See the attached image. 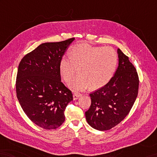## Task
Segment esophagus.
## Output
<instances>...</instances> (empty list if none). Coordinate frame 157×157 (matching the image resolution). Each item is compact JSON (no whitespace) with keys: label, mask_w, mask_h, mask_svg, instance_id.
Wrapping results in <instances>:
<instances>
[{"label":"esophagus","mask_w":157,"mask_h":157,"mask_svg":"<svg viewBox=\"0 0 157 157\" xmlns=\"http://www.w3.org/2000/svg\"><path fill=\"white\" fill-rule=\"evenodd\" d=\"M81 96H82V94H80L79 93H74V96H73V98H74V100H75L78 99V98Z\"/></svg>","instance_id":"esophagus-1"}]
</instances>
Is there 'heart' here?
I'll list each match as a JSON object with an SVG mask.
<instances>
[{
    "instance_id": "obj_1",
    "label": "heart",
    "mask_w": 157,
    "mask_h": 157,
    "mask_svg": "<svg viewBox=\"0 0 157 157\" xmlns=\"http://www.w3.org/2000/svg\"><path fill=\"white\" fill-rule=\"evenodd\" d=\"M117 54L110 47H96L79 44L74 47L70 57H63L59 63V71L65 82L70 88L82 91L90 86L98 89L105 86L114 75L117 64Z\"/></svg>"
}]
</instances>
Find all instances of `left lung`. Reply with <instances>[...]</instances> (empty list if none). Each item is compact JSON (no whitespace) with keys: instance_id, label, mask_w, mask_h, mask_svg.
<instances>
[{"instance_id":"obj_1","label":"left lung","mask_w":157,"mask_h":157,"mask_svg":"<svg viewBox=\"0 0 157 157\" xmlns=\"http://www.w3.org/2000/svg\"><path fill=\"white\" fill-rule=\"evenodd\" d=\"M118 67L106 85L90 94L92 103L86 111L87 123L98 130H110L128 114L138 92L139 79L128 57L118 49Z\"/></svg>"}]
</instances>
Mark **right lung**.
Masks as SVG:
<instances>
[{"instance_id": "add662e5", "label": "right lung", "mask_w": 157, "mask_h": 157, "mask_svg": "<svg viewBox=\"0 0 157 157\" xmlns=\"http://www.w3.org/2000/svg\"><path fill=\"white\" fill-rule=\"evenodd\" d=\"M74 39L42 43L25 56L18 67V100L27 117L45 130L64 122L65 108L73 100L71 90L61 81L59 63Z\"/></svg>"}]
</instances>
